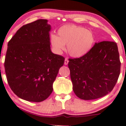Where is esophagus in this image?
<instances>
[{
  "instance_id": "34e87169",
  "label": "esophagus",
  "mask_w": 126,
  "mask_h": 126,
  "mask_svg": "<svg viewBox=\"0 0 126 126\" xmlns=\"http://www.w3.org/2000/svg\"><path fill=\"white\" fill-rule=\"evenodd\" d=\"M68 58H66L65 59V60H64V64L65 65H67L68 64Z\"/></svg>"
}]
</instances>
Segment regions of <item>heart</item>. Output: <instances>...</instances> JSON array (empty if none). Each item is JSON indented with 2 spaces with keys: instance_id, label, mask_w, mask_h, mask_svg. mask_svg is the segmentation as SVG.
Instances as JSON below:
<instances>
[{
  "instance_id": "heart-1",
  "label": "heart",
  "mask_w": 126,
  "mask_h": 126,
  "mask_svg": "<svg viewBox=\"0 0 126 126\" xmlns=\"http://www.w3.org/2000/svg\"><path fill=\"white\" fill-rule=\"evenodd\" d=\"M58 35L51 34L50 44L59 53L65 49L73 57L79 58L88 54L95 42L93 33L85 28L75 25H65L57 31Z\"/></svg>"
}]
</instances>
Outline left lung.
Here are the masks:
<instances>
[{"label":"left lung","instance_id":"8db88e82","mask_svg":"<svg viewBox=\"0 0 126 126\" xmlns=\"http://www.w3.org/2000/svg\"><path fill=\"white\" fill-rule=\"evenodd\" d=\"M121 64L117 43L113 41L95 43L85 55L69 59L68 66L75 94L84 100L108 94L118 81Z\"/></svg>","mask_w":126,"mask_h":126}]
</instances>
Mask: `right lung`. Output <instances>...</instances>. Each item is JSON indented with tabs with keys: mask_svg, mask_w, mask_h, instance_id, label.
Listing matches in <instances>:
<instances>
[{
	"mask_svg": "<svg viewBox=\"0 0 126 126\" xmlns=\"http://www.w3.org/2000/svg\"><path fill=\"white\" fill-rule=\"evenodd\" d=\"M47 20L39 19L20 28L8 43L4 61L9 87L20 98L39 102L53 91L64 58L50 49Z\"/></svg>",
	"mask_w": 126,
	"mask_h": 126,
	"instance_id": "1",
	"label": "right lung"
}]
</instances>
